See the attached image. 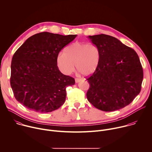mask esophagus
Instances as JSON below:
<instances>
[{
  "label": "esophagus",
  "instance_id": "34e87169",
  "mask_svg": "<svg viewBox=\"0 0 152 152\" xmlns=\"http://www.w3.org/2000/svg\"><path fill=\"white\" fill-rule=\"evenodd\" d=\"M81 80H82V79H80V78H75V82H76V83H77V82H80Z\"/></svg>",
  "mask_w": 152,
  "mask_h": 152
}]
</instances>
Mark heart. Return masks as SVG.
Instances as JSON below:
<instances>
[{
	"label": "heart",
	"mask_w": 152,
	"mask_h": 152,
	"mask_svg": "<svg viewBox=\"0 0 152 152\" xmlns=\"http://www.w3.org/2000/svg\"><path fill=\"white\" fill-rule=\"evenodd\" d=\"M100 60V52L96 45L75 42L67 46L64 53L57 57L59 70L65 75H70L76 69L85 76H90L97 69Z\"/></svg>",
	"instance_id": "b5f03b06"
}]
</instances>
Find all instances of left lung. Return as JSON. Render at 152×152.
<instances>
[{"mask_svg":"<svg viewBox=\"0 0 152 152\" xmlns=\"http://www.w3.org/2000/svg\"><path fill=\"white\" fill-rule=\"evenodd\" d=\"M100 52L99 66L87 80L88 100L97 109L118 110L139 94L143 70L138 55L117 38L105 34L89 36Z\"/></svg>","mask_w":152,"mask_h":152,"instance_id":"1","label":"left lung"}]
</instances>
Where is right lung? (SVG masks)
<instances>
[{"label":"right lung","instance_id":"add662e5","mask_svg":"<svg viewBox=\"0 0 152 152\" xmlns=\"http://www.w3.org/2000/svg\"><path fill=\"white\" fill-rule=\"evenodd\" d=\"M76 36L43 32L28 38L17 50L11 61L10 83L18 102L40 113L55 111L64 103L66 87L75 80L59 70L57 57Z\"/></svg>","mask_w":152,"mask_h":152}]
</instances>
